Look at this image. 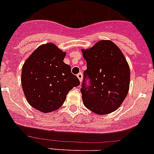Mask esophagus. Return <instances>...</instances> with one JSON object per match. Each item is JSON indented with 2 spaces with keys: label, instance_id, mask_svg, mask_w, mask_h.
<instances>
[{
  "label": "esophagus",
  "instance_id": "obj_1",
  "mask_svg": "<svg viewBox=\"0 0 154 154\" xmlns=\"http://www.w3.org/2000/svg\"><path fill=\"white\" fill-rule=\"evenodd\" d=\"M77 77H78V79H79V81H82V78H83V74H82V73H79L77 75Z\"/></svg>",
  "mask_w": 154,
  "mask_h": 154
}]
</instances>
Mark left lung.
Masks as SVG:
<instances>
[{"label": "left lung", "mask_w": 154, "mask_h": 154, "mask_svg": "<svg viewBox=\"0 0 154 154\" xmlns=\"http://www.w3.org/2000/svg\"><path fill=\"white\" fill-rule=\"evenodd\" d=\"M82 52L87 62L81 89L84 105L98 114L112 113L128 92L130 69L126 59L113 42L105 40Z\"/></svg>", "instance_id": "left-lung-1"}]
</instances>
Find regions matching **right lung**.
Masks as SVG:
<instances>
[{
  "label": "right lung",
  "mask_w": 154,
  "mask_h": 154,
  "mask_svg": "<svg viewBox=\"0 0 154 154\" xmlns=\"http://www.w3.org/2000/svg\"><path fill=\"white\" fill-rule=\"evenodd\" d=\"M66 53L52 43L41 45L26 60L22 69V87L34 109L49 113L62 106L66 95L80 81L63 62Z\"/></svg>",
  "instance_id": "add662e5"
}]
</instances>
